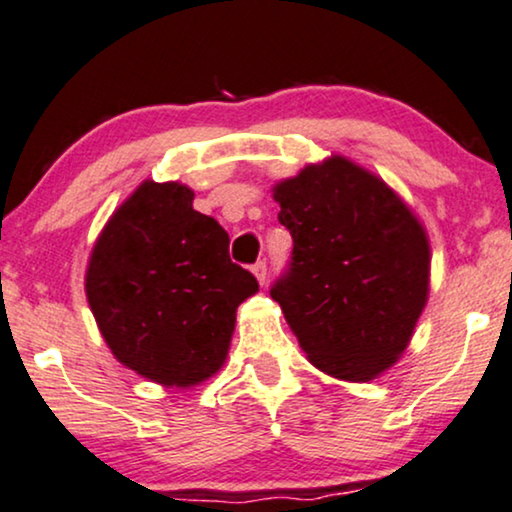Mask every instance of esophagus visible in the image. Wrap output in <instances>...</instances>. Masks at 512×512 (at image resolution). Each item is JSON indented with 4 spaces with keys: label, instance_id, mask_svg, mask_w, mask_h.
<instances>
[{
    "label": "esophagus",
    "instance_id": "34e87169",
    "mask_svg": "<svg viewBox=\"0 0 512 512\" xmlns=\"http://www.w3.org/2000/svg\"><path fill=\"white\" fill-rule=\"evenodd\" d=\"M251 270H254L258 284H265V277H268V265H265V261L254 263V268H251Z\"/></svg>",
    "mask_w": 512,
    "mask_h": 512
}]
</instances>
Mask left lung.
<instances>
[{
    "label": "left lung",
    "mask_w": 512,
    "mask_h": 512,
    "mask_svg": "<svg viewBox=\"0 0 512 512\" xmlns=\"http://www.w3.org/2000/svg\"><path fill=\"white\" fill-rule=\"evenodd\" d=\"M294 251L270 296L308 360L364 383L404 353L428 301L430 247L411 209L341 155L272 188Z\"/></svg>",
    "instance_id": "1"
}]
</instances>
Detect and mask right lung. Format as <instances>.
Here are the masks:
<instances>
[{
	"instance_id": "obj_1",
	"label": "right lung",
	"mask_w": 512,
	"mask_h": 512,
	"mask_svg": "<svg viewBox=\"0 0 512 512\" xmlns=\"http://www.w3.org/2000/svg\"><path fill=\"white\" fill-rule=\"evenodd\" d=\"M181 183L145 181L105 225L86 268V298L112 355L162 386L190 388L223 367L237 305L256 277L228 254L216 218Z\"/></svg>"
}]
</instances>
